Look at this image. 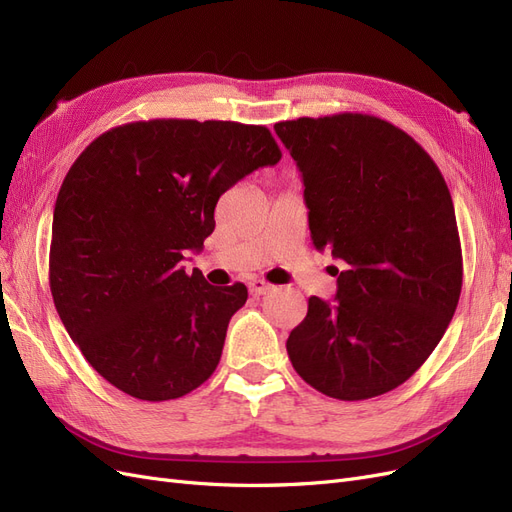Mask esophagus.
Here are the masks:
<instances>
[{
    "mask_svg": "<svg viewBox=\"0 0 512 512\" xmlns=\"http://www.w3.org/2000/svg\"><path fill=\"white\" fill-rule=\"evenodd\" d=\"M247 286H250V292L254 294V297H265V294H269V292L275 290V286H271V284L265 282V280H252Z\"/></svg>",
    "mask_w": 512,
    "mask_h": 512,
    "instance_id": "esophagus-1",
    "label": "esophagus"
}]
</instances>
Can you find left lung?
I'll list each match as a JSON object with an SVG mask.
<instances>
[{
  "mask_svg": "<svg viewBox=\"0 0 512 512\" xmlns=\"http://www.w3.org/2000/svg\"><path fill=\"white\" fill-rule=\"evenodd\" d=\"M275 134L301 170L314 247L344 262L335 301L309 297L290 363L335 399L389 393L427 361L459 303L451 192L429 153L378 117H301Z\"/></svg>",
  "mask_w": 512,
  "mask_h": 512,
  "instance_id": "obj_1",
  "label": "left lung"
}]
</instances>
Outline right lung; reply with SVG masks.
<instances>
[{
  "mask_svg": "<svg viewBox=\"0 0 512 512\" xmlns=\"http://www.w3.org/2000/svg\"><path fill=\"white\" fill-rule=\"evenodd\" d=\"M282 151L265 126L151 119L104 132L61 183L49 258L57 314L98 374L143 401L198 389L220 363L247 288L181 260L220 196Z\"/></svg>",
  "mask_w": 512,
  "mask_h": 512,
  "instance_id": "1",
  "label": "right lung"
}]
</instances>
